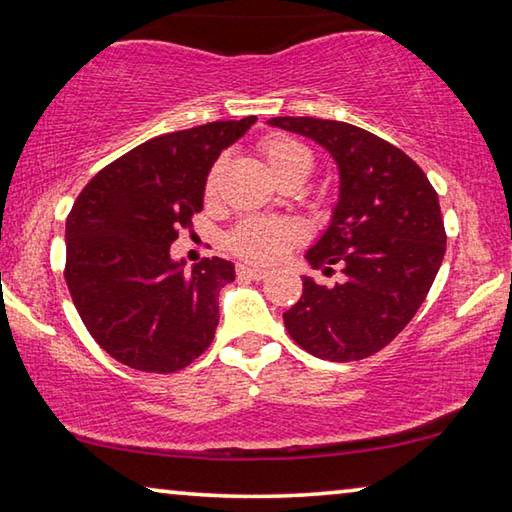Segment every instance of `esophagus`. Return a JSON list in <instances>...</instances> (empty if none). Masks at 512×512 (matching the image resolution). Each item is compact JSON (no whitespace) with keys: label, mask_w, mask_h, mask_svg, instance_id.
Instances as JSON below:
<instances>
[{"label":"esophagus","mask_w":512,"mask_h":512,"mask_svg":"<svg viewBox=\"0 0 512 512\" xmlns=\"http://www.w3.org/2000/svg\"><path fill=\"white\" fill-rule=\"evenodd\" d=\"M237 273H239V277H250V280H264V277L268 275L266 268L246 266V264H239L237 266Z\"/></svg>","instance_id":"1"}]
</instances>
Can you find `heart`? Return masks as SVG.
I'll list each match as a JSON object with an SVG mask.
<instances>
[{"label": "heart", "mask_w": 512, "mask_h": 512, "mask_svg": "<svg viewBox=\"0 0 512 512\" xmlns=\"http://www.w3.org/2000/svg\"><path fill=\"white\" fill-rule=\"evenodd\" d=\"M262 151L268 169L280 183L287 178L307 180L311 169H314V155L293 137L275 135L262 144ZM219 169L221 167L216 164L210 171L205 185L207 194H214L216 183H219ZM302 237H305V228L289 216H250L232 230L228 244L239 257L259 264H271L300 244Z\"/></svg>", "instance_id": "b5f03b06"}]
</instances>
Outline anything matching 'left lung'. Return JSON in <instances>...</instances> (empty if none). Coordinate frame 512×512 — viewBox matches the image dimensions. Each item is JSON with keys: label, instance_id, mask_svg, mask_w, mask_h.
<instances>
[{"label": "left lung", "instance_id": "8db88e82", "mask_svg": "<svg viewBox=\"0 0 512 512\" xmlns=\"http://www.w3.org/2000/svg\"><path fill=\"white\" fill-rule=\"evenodd\" d=\"M268 126L309 137L339 169V198L305 259L341 282L302 275L284 327L325 361H359L386 348L427 298L445 255L438 194L409 155L345 121L273 117Z\"/></svg>", "mask_w": 512, "mask_h": 512}]
</instances>
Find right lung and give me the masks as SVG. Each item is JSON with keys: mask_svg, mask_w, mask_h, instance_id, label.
<instances>
[{"mask_svg": "<svg viewBox=\"0 0 512 512\" xmlns=\"http://www.w3.org/2000/svg\"><path fill=\"white\" fill-rule=\"evenodd\" d=\"M257 117L167 133L101 169L65 223V280L92 339L112 359L144 372H176L210 348L219 291L235 264L171 257L180 228L203 210L219 155Z\"/></svg>", "mask_w": 512, "mask_h": 512, "instance_id": "1", "label": "right lung"}]
</instances>
